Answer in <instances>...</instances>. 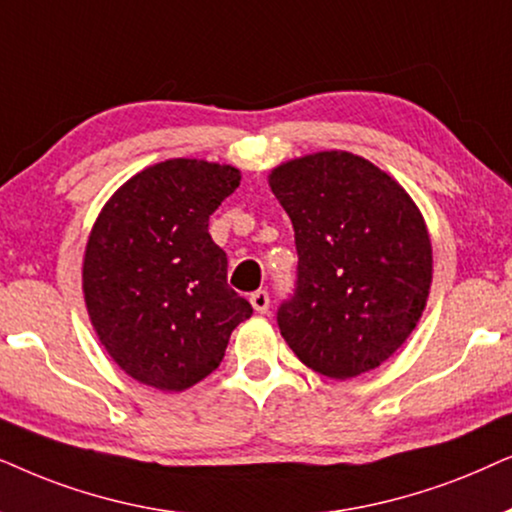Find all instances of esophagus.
I'll use <instances>...</instances> for the list:
<instances>
[{
	"instance_id": "34e87169",
	"label": "esophagus",
	"mask_w": 512,
	"mask_h": 512,
	"mask_svg": "<svg viewBox=\"0 0 512 512\" xmlns=\"http://www.w3.org/2000/svg\"><path fill=\"white\" fill-rule=\"evenodd\" d=\"M250 304L257 313H267L269 311V292L267 290H257L250 295Z\"/></svg>"
}]
</instances>
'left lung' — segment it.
I'll return each mask as SVG.
<instances>
[{
    "mask_svg": "<svg viewBox=\"0 0 512 512\" xmlns=\"http://www.w3.org/2000/svg\"><path fill=\"white\" fill-rule=\"evenodd\" d=\"M269 187L299 255L295 297L278 309L283 339L330 379L374 370L426 309L433 248L424 215L391 175L342 149L281 163Z\"/></svg>",
    "mask_w": 512,
    "mask_h": 512,
    "instance_id": "1",
    "label": "left lung"
}]
</instances>
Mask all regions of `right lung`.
Returning <instances> with one entry per match:
<instances>
[{"mask_svg":"<svg viewBox=\"0 0 512 512\" xmlns=\"http://www.w3.org/2000/svg\"><path fill=\"white\" fill-rule=\"evenodd\" d=\"M241 170L203 159L147 166L109 196L88 234L81 288L100 344L128 377L180 393L217 370L252 306L227 285L208 234Z\"/></svg>","mask_w":512,"mask_h":512,"instance_id":"right-lung-1","label":"right lung"}]
</instances>
